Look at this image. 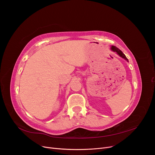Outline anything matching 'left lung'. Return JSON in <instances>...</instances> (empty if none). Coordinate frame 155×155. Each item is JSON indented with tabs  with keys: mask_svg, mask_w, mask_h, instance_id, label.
Returning <instances> with one entry per match:
<instances>
[{
	"mask_svg": "<svg viewBox=\"0 0 155 155\" xmlns=\"http://www.w3.org/2000/svg\"><path fill=\"white\" fill-rule=\"evenodd\" d=\"M110 49L113 51H115V52H116L117 54H118L121 58H124V59H125L127 61H128V59L126 58V56L125 55V54L122 52V51H121L119 48H118L117 47H116L115 46H111V48H110Z\"/></svg>",
	"mask_w": 155,
	"mask_h": 155,
	"instance_id": "obj_1",
	"label": "left lung"
}]
</instances>
